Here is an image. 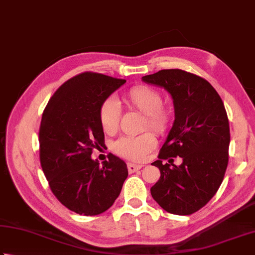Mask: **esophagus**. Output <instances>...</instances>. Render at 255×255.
Wrapping results in <instances>:
<instances>
[{
    "label": "esophagus",
    "mask_w": 255,
    "mask_h": 255,
    "mask_svg": "<svg viewBox=\"0 0 255 255\" xmlns=\"http://www.w3.org/2000/svg\"><path fill=\"white\" fill-rule=\"evenodd\" d=\"M127 168H128V171L130 173H133L138 171L139 169L142 168V164H134V163H128L127 164Z\"/></svg>",
    "instance_id": "1"
}]
</instances>
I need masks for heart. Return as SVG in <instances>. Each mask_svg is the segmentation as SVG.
I'll use <instances>...</instances> for the list:
<instances>
[{"mask_svg": "<svg viewBox=\"0 0 255 255\" xmlns=\"http://www.w3.org/2000/svg\"><path fill=\"white\" fill-rule=\"evenodd\" d=\"M123 102L129 108L136 109L146 115L143 128H150L158 133H163L169 128L171 115L162 107L161 94L148 86H133L123 95ZM99 122L107 133L118 130L121 123V107L113 98L104 101L99 108ZM156 146V138L151 132H144L139 136L122 137L114 144V151L118 156L129 160L140 161Z\"/></svg>", "mask_w": 255, "mask_h": 255, "instance_id": "obj_1", "label": "heart"}]
</instances>
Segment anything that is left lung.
I'll use <instances>...</instances> for the list:
<instances>
[{"label":"left lung","instance_id":"obj_1","mask_svg":"<svg viewBox=\"0 0 255 255\" xmlns=\"http://www.w3.org/2000/svg\"><path fill=\"white\" fill-rule=\"evenodd\" d=\"M142 81L171 95L174 122L158 160L160 179L150 192L169 213L189 216L211 200L221 186L229 161L230 127L221 97L206 79L182 69H162ZM179 155L176 166L171 158ZM166 158L169 164H162Z\"/></svg>","mask_w":255,"mask_h":255}]
</instances>
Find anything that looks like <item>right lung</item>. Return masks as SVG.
Listing matches in <instances>:
<instances>
[{
  "mask_svg": "<svg viewBox=\"0 0 255 255\" xmlns=\"http://www.w3.org/2000/svg\"><path fill=\"white\" fill-rule=\"evenodd\" d=\"M126 83L86 72L65 82L45 107L39 127V159L49 187L58 201L84 216L108 210L128 177L127 164L108 154L101 166L94 148L104 144L99 108Z\"/></svg>",
  "mask_w": 255,
  "mask_h": 255,
  "instance_id": "1",
  "label": "right lung"
}]
</instances>
